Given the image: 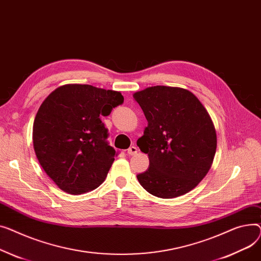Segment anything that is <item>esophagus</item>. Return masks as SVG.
<instances>
[{
	"label": "esophagus",
	"instance_id": "1",
	"mask_svg": "<svg viewBox=\"0 0 261 261\" xmlns=\"http://www.w3.org/2000/svg\"><path fill=\"white\" fill-rule=\"evenodd\" d=\"M137 151H138L137 147L133 145V146H130V147L127 149V154H128L129 156H133V155H136V154H137Z\"/></svg>",
	"mask_w": 261,
	"mask_h": 261
}]
</instances>
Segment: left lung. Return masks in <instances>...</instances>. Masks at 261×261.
Returning a JSON list of instances; mask_svg holds the SVG:
<instances>
[{
  "mask_svg": "<svg viewBox=\"0 0 261 261\" xmlns=\"http://www.w3.org/2000/svg\"><path fill=\"white\" fill-rule=\"evenodd\" d=\"M134 99L147 120L137 144L149 158L138 181L159 198L187 194L205 177L216 152V130L208 113L191 91L179 87H148Z\"/></svg>",
  "mask_w": 261,
  "mask_h": 261,
  "instance_id": "1",
  "label": "left lung"
}]
</instances>
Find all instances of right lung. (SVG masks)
<instances>
[{
	"instance_id": "obj_1",
	"label": "right lung",
	"mask_w": 261,
	"mask_h": 261,
	"mask_svg": "<svg viewBox=\"0 0 261 261\" xmlns=\"http://www.w3.org/2000/svg\"><path fill=\"white\" fill-rule=\"evenodd\" d=\"M124 102L119 91L63 85L44 100L34 122L37 158L56 185L79 195L97 189L115 160L101 117Z\"/></svg>"
}]
</instances>
